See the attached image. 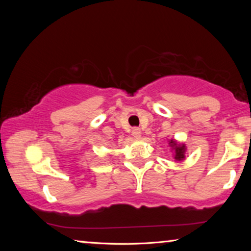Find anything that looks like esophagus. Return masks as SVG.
Listing matches in <instances>:
<instances>
[{
  "label": "esophagus",
  "instance_id": "34e87169",
  "mask_svg": "<svg viewBox=\"0 0 251 251\" xmlns=\"http://www.w3.org/2000/svg\"><path fill=\"white\" fill-rule=\"evenodd\" d=\"M141 134H142L141 128H138V127H134L133 130H131V135H133L136 139L141 138Z\"/></svg>",
  "mask_w": 251,
  "mask_h": 251
}]
</instances>
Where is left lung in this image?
<instances>
[{
  "mask_svg": "<svg viewBox=\"0 0 251 251\" xmlns=\"http://www.w3.org/2000/svg\"><path fill=\"white\" fill-rule=\"evenodd\" d=\"M169 145H171L174 150H175V159L176 160H181L185 158V145H177L176 142L172 139L169 142Z\"/></svg>",
  "mask_w": 251,
  "mask_h": 251,
  "instance_id": "1",
  "label": "left lung"
}]
</instances>
